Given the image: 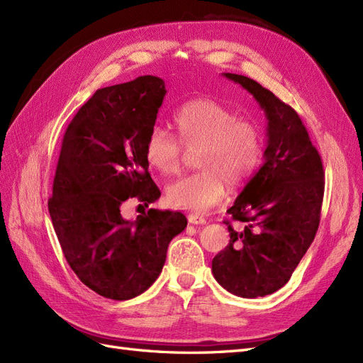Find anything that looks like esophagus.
Returning a JSON list of instances; mask_svg holds the SVG:
<instances>
[{
    "instance_id": "1",
    "label": "esophagus",
    "mask_w": 363,
    "mask_h": 363,
    "mask_svg": "<svg viewBox=\"0 0 363 363\" xmlns=\"http://www.w3.org/2000/svg\"><path fill=\"white\" fill-rule=\"evenodd\" d=\"M188 221L191 224H195V225H203V224H206V218L203 215H199V213H189Z\"/></svg>"
}]
</instances>
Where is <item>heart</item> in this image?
<instances>
[{"instance_id":"1","label":"heart","mask_w":363,"mask_h":363,"mask_svg":"<svg viewBox=\"0 0 363 363\" xmlns=\"http://www.w3.org/2000/svg\"><path fill=\"white\" fill-rule=\"evenodd\" d=\"M179 140L160 127H152L145 139L144 156L162 175L177 174L184 151H195L194 174L167 188V201L175 208L203 212L224 199L227 183L245 184L263 157V131L255 121L239 118L227 106L211 98L184 103L174 116Z\"/></svg>"}]
</instances>
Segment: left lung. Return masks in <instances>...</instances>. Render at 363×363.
<instances>
[{
    "label": "left lung",
    "instance_id": "left-lung-1",
    "mask_svg": "<svg viewBox=\"0 0 363 363\" xmlns=\"http://www.w3.org/2000/svg\"><path fill=\"white\" fill-rule=\"evenodd\" d=\"M247 89L268 119V142L259 171L227 213L228 245L212 260L224 289L256 298L286 284L313 242L321 218L324 168L294 108L245 75L224 74Z\"/></svg>",
    "mask_w": 363,
    "mask_h": 363
}]
</instances>
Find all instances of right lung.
<instances>
[{"label": "right lung", "mask_w": 363, "mask_h": 363, "mask_svg": "<svg viewBox=\"0 0 363 363\" xmlns=\"http://www.w3.org/2000/svg\"><path fill=\"white\" fill-rule=\"evenodd\" d=\"M164 94L155 75L98 89L62 139L51 221L77 277L111 300L145 292L162 272L171 239L188 225L180 212L150 208L136 221L121 213L130 199L148 207L160 196L144 144Z\"/></svg>", "instance_id": "obj_1"}]
</instances>
